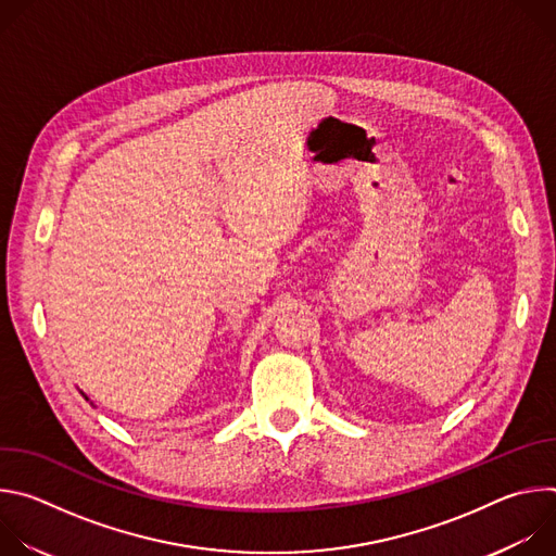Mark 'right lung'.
Returning a JSON list of instances; mask_svg holds the SVG:
<instances>
[{
    "label": "right lung",
    "instance_id": "right-lung-1",
    "mask_svg": "<svg viewBox=\"0 0 556 556\" xmlns=\"http://www.w3.org/2000/svg\"><path fill=\"white\" fill-rule=\"evenodd\" d=\"M86 401H88V395H86Z\"/></svg>",
    "mask_w": 556,
    "mask_h": 556
}]
</instances>
